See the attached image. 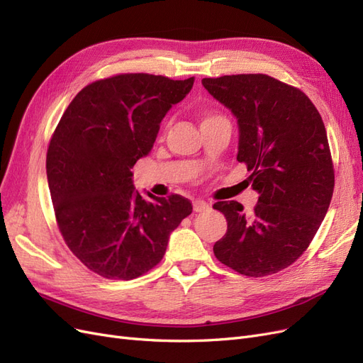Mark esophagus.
<instances>
[{
  "mask_svg": "<svg viewBox=\"0 0 363 363\" xmlns=\"http://www.w3.org/2000/svg\"><path fill=\"white\" fill-rule=\"evenodd\" d=\"M208 203H206V201H203V200H195L194 201V211L195 212H206V211H208Z\"/></svg>",
  "mask_w": 363,
  "mask_h": 363,
  "instance_id": "obj_1",
  "label": "esophagus"
}]
</instances>
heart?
<instances>
[{
  "label": "heart",
  "mask_w": 363,
  "mask_h": 363,
  "mask_svg": "<svg viewBox=\"0 0 363 363\" xmlns=\"http://www.w3.org/2000/svg\"><path fill=\"white\" fill-rule=\"evenodd\" d=\"M219 118H224V116L218 115V113H215V112H212V111H206V112H203V113H201V124L208 123V121L219 119Z\"/></svg>",
  "instance_id": "b5f03b06"
}]
</instances>
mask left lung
<instances>
[{"label": "left lung", "instance_id": "left-lung-1", "mask_svg": "<svg viewBox=\"0 0 363 363\" xmlns=\"http://www.w3.org/2000/svg\"><path fill=\"white\" fill-rule=\"evenodd\" d=\"M201 83L238 118V162L259 192L250 213L238 201L213 204L227 219L213 252L244 276H271L311 245L332 201L335 169L323 118L298 87L267 74Z\"/></svg>", "mask_w": 363, "mask_h": 363}]
</instances>
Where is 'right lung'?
<instances>
[{
    "instance_id": "1",
    "label": "right lung",
    "mask_w": 363,
    "mask_h": 363,
    "mask_svg": "<svg viewBox=\"0 0 363 363\" xmlns=\"http://www.w3.org/2000/svg\"><path fill=\"white\" fill-rule=\"evenodd\" d=\"M195 79L145 72L96 80L63 112L47 151V177L65 244L86 268L131 280L155 268L192 203L182 195L144 200L131 168L150 152L167 112Z\"/></svg>"
}]
</instances>
